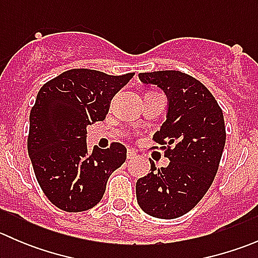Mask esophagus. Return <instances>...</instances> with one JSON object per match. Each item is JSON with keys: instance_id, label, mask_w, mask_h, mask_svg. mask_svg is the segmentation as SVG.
Wrapping results in <instances>:
<instances>
[{"instance_id": "obj_1", "label": "esophagus", "mask_w": 258, "mask_h": 258, "mask_svg": "<svg viewBox=\"0 0 258 258\" xmlns=\"http://www.w3.org/2000/svg\"><path fill=\"white\" fill-rule=\"evenodd\" d=\"M135 158H137V153L135 150H128V152H127V160L132 161L135 160Z\"/></svg>"}]
</instances>
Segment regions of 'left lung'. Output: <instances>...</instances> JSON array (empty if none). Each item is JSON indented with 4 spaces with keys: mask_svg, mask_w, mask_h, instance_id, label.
Returning a JSON list of instances; mask_svg holds the SVG:
<instances>
[{
    "mask_svg": "<svg viewBox=\"0 0 258 258\" xmlns=\"http://www.w3.org/2000/svg\"><path fill=\"white\" fill-rule=\"evenodd\" d=\"M139 77L168 98L166 121L153 141L170 163L157 168L150 160L151 172L136 182L137 202L147 215L172 220L194 209L212 184L226 142L225 119L212 93L189 75L171 70Z\"/></svg>",
    "mask_w": 258,
    "mask_h": 258,
    "instance_id": "1",
    "label": "left lung"
}]
</instances>
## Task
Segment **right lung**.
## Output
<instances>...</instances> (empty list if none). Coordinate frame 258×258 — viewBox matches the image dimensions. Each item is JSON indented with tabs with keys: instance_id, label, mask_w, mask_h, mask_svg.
Wrapping results in <instances>:
<instances>
[{
	"instance_id": "right-lung-1",
	"label": "right lung",
	"mask_w": 258,
	"mask_h": 258,
	"mask_svg": "<svg viewBox=\"0 0 258 258\" xmlns=\"http://www.w3.org/2000/svg\"><path fill=\"white\" fill-rule=\"evenodd\" d=\"M134 75L74 69L38 91L27 150L38 184L59 210L81 212L96 206L111 173L126 161V147L118 142L106 150L95 146L88 153L86 136L90 124L106 118L112 97Z\"/></svg>"
}]
</instances>
